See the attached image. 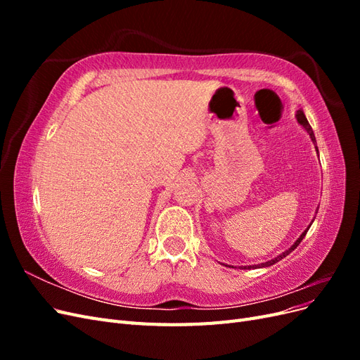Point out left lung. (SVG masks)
I'll return each mask as SVG.
<instances>
[{
    "instance_id": "1",
    "label": "left lung",
    "mask_w": 360,
    "mask_h": 360,
    "mask_svg": "<svg viewBox=\"0 0 360 360\" xmlns=\"http://www.w3.org/2000/svg\"><path fill=\"white\" fill-rule=\"evenodd\" d=\"M297 122L304 127V129H307V132L309 134V136H311V139L314 141V144H317V141H315V135H314V132H312V127L309 126V123H308V120H307V117H304V114H303V111H297ZM315 147H317V146H315ZM308 230H309V228H308ZM308 230L307 231H303V234L300 236V238H299V240L296 242V243H294L288 250H285V252L284 254H282V255H279L278 258H275V259H270V261H267V263H263V264H258V266H255V267H266V266H271V264H275L276 263V261H279V259H282V258H284V257H287L290 252H291V250H294V249H296L297 246H299V243L303 240V237L304 236H307V233H308ZM250 267V266H249ZM246 269V267H245Z\"/></svg>"
}]
</instances>
